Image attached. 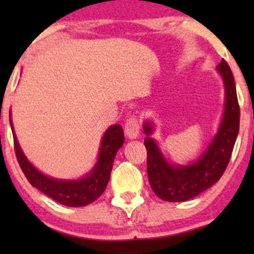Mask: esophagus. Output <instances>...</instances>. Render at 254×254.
Segmentation results:
<instances>
[{
    "label": "esophagus",
    "mask_w": 254,
    "mask_h": 254,
    "mask_svg": "<svg viewBox=\"0 0 254 254\" xmlns=\"http://www.w3.org/2000/svg\"><path fill=\"white\" fill-rule=\"evenodd\" d=\"M124 130H125V135H127L130 140L136 139V137L139 136V131H140V125L136 118L134 117L129 118V119L127 120V123H125Z\"/></svg>",
    "instance_id": "1"
}]
</instances>
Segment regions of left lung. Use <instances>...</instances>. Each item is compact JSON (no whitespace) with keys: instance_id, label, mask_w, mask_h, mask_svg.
Segmentation results:
<instances>
[{"instance_id":"1","label":"left lung","mask_w":254,"mask_h":254,"mask_svg":"<svg viewBox=\"0 0 254 254\" xmlns=\"http://www.w3.org/2000/svg\"><path fill=\"white\" fill-rule=\"evenodd\" d=\"M216 68L224 81L225 111L216 135L198 160L187 166L171 165L151 137L153 124L143 123L148 182L156 195L166 201H187L199 195L221 178L230 162L240 130V107L230 66L222 60Z\"/></svg>"}]
</instances>
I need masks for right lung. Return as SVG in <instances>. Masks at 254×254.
I'll return each mask as SVG.
<instances>
[{"instance_id": "right-lung-1", "label": "right lung", "mask_w": 254, "mask_h": 254, "mask_svg": "<svg viewBox=\"0 0 254 254\" xmlns=\"http://www.w3.org/2000/svg\"><path fill=\"white\" fill-rule=\"evenodd\" d=\"M9 123H11V129L13 132L14 150H16L18 163L24 176L27 177L28 182L33 187L39 189L42 193L50 196L58 203L73 207L88 205L103 194L111 178L115 155L124 143V131L120 125H112L104 132L101 147H99L98 161L91 172L79 179L68 181V179L51 178L38 171L28 161L18 143L11 117H9Z\"/></svg>"}]
</instances>
